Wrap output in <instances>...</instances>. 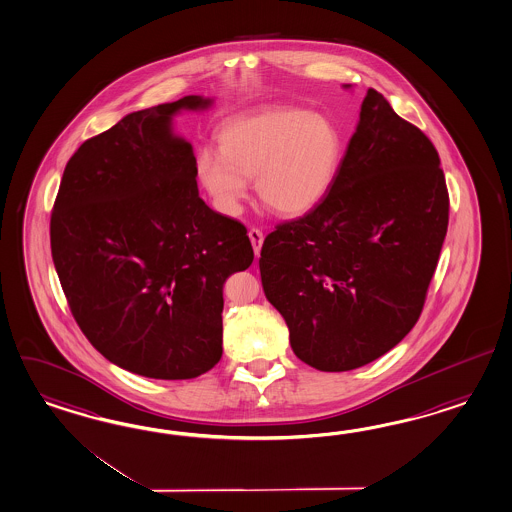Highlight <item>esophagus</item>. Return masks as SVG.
Here are the masks:
<instances>
[{
  "label": "esophagus",
  "instance_id": "34e87169",
  "mask_svg": "<svg viewBox=\"0 0 512 512\" xmlns=\"http://www.w3.org/2000/svg\"><path fill=\"white\" fill-rule=\"evenodd\" d=\"M249 237L250 243H252V249H254V254H256V256H260V250H262L263 245L262 230H258V228H250Z\"/></svg>",
  "mask_w": 512,
  "mask_h": 512
}]
</instances>
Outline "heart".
Returning a JSON list of instances; mask_svg holds the SVG:
<instances>
[{"label":"heart","instance_id":"obj_1","mask_svg":"<svg viewBox=\"0 0 512 512\" xmlns=\"http://www.w3.org/2000/svg\"><path fill=\"white\" fill-rule=\"evenodd\" d=\"M219 152L202 148L197 176L224 215H237L256 178L267 210L301 217L336 184L343 161L338 126L321 113L273 105L228 118L217 133Z\"/></svg>","mask_w":512,"mask_h":512}]
</instances>
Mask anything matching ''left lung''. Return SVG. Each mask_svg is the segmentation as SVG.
Segmentation results:
<instances>
[{
	"mask_svg": "<svg viewBox=\"0 0 512 512\" xmlns=\"http://www.w3.org/2000/svg\"><path fill=\"white\" fill-rule=\"evenodd\" d=\"M447 221L433 143L367 89L336 184L263 241V291L297 358L349 371L394 349L420 319Z\"/></svg>",
	"mask_w": 512,
	"mask_h": 512,
	"instance_id": "1",
	"label": "left lung"
}]
</instances>
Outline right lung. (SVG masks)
Here are the masks:
<instances>
[{"label": "right lung", "mask_w": 512, "mask_h": 512, "mask_svg": "<svg viewBox=\"0 0 512 512\" xmlns=\"http://www.w3.org/2000/svg\"><path fill=\"white\" fill-rule=\"evenodd\" d=\"M184 96L118 120L66 163L50 221L70 312L98 353L148 379H195L223 356V286L254 260L247 228L198 197Z\"/></svg>", "instance_id": "add662e5"}]
</instances>
